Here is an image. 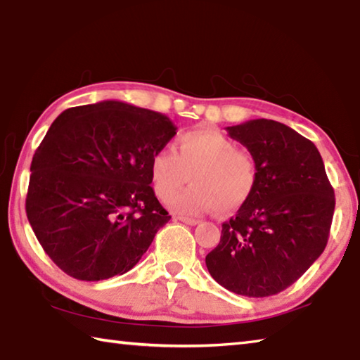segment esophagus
<instances>
[{"label": "esophagus", "mask_w": 360, "mask_h": 360, "mask_svg": "<svg viewBox=\"0 0 360 360\" xmlns=\"http://www.w3.org/2000/svg\"><path fill=\"white\" fill-rule=\"evenodd\" d=\"M176 221H181L184 222L187 225H197L200 221H197V219H191V217H184V216H174Z\"/></svg>", "instance_id": "1"}]
</instances>
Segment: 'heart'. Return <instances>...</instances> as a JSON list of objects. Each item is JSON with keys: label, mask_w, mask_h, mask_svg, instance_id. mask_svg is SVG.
<instances>
[{"label": "heart", "mask_w": 360, "mask_h": 360, "mask_svg": "<svg viewBox=\"0 0 360 360\" xmlns=\"http://www.w3.org/2000/svg\"><path fill=\"white\" fill-rule=\"evenodd\" d=\"M191 174L193 184L169 200L179 214L198 216L214 210L231 214L243 208L257 187L259 168L248 149H238L221 131L198 129L182 133L178 152L169 146L157 149L150 158L154 192L168 200Z\"/></svg>", "instance_id": "heart-1"}]
</instances>
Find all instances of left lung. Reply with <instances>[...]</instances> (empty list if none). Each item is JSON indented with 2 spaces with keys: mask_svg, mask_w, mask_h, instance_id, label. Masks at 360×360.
I'll return each instance as SVG.
<instances>
[{
  "mask_svg": "<svg viewBox=\"0 0 360 360\" xmlns=\"http://www.w3.org/2000/svg\"><path fill=\"white\" fill-rule=\"evenodd\" d=\"M259 168L257 187L222 224L206 255L210 275L245 297L275 295L294 284L324 252L335 210L333 187L316 146L276 120L227 127Z\"/></svg>",
  "mask_w": 360,
  "mask_h": 360,
  "instance_id": "left-lung-1",
  "label": "left lung"
}]
</instances>
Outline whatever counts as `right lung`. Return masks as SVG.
<instances>
[{"instance_id":"1","label":"right lung","mask_w":360,"mask_h":360,"mask_svg":"<svg viewBox=\"0 0 360 360\" xmlns=\"http://www.w3.org/2000/svg\"><path fill=\"white\" fill-rule=\"evenodd\" d=\"M176 135L167 115L120 101L70 108L30 167L27 217L46 254L81 281L124 275L172 216L150 158Z\"/></svg>"}]
</instances>
